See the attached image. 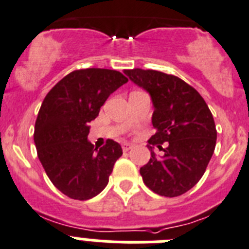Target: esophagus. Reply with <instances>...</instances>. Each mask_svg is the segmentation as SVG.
I'll use <instances>...</instances> for the list:
<instances>
[{"mask_svg":"<svg viewBox=\"0 0 249 249\" xmlns=\"http://www.w3.org/2000/svg\"><path fill=\"white\" fill-rule=\"evenodd\" d=\"M131 148H133V145H131V144H129V142H125V144H123V150L124 151H129Z\"/></svg>","mask_w":249,"mask_h":249,"instance_id":"34e87169","label":"esophagus"}]
</instances>
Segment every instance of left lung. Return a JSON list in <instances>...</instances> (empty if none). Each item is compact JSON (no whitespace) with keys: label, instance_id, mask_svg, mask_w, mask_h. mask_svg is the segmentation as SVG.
<instances>
[{"label":"left lung","instance_id":"obj_1","mask_svg":"<svg viewBox=\"0 0 249 249\" xmlns=\"http://www.w3.org/2000/svg\"><path fill=\"white\" fill-rule=\"evenodd\" d=\"M124 73L150 95L157 131L149 144L167 145L160 158L148 145L151 157L140 168L142 181L159 196H181L200 180L214 153L217 130L211 110L199 92L179 77L142 69Z\"/></svg>","mask_w":249,"mask_h":249}]
</instances>
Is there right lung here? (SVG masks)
<instances>
[{"label": "right lung", "instance_id": "right-lung-1", "mask_svg": "<svg viewBox=\"0 0 249 249\" xmlns=\"http://www.w3.org/2000/svg\"><path fill=\"white\" fill-rule=\"evenodd\" d=\"M125 83L126 77L115 70H76L60 80L42 101L34 133L37 157L53 184L69 198L98 196L123 155L119 142L109 139L98 149L88 135L89 123Z\"/></svg>", "mask_w": 249, "mask_h": 249}]
</instances>
